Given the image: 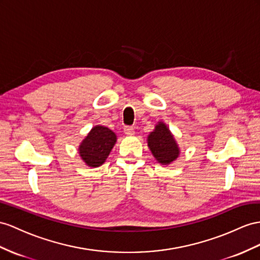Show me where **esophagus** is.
Returning a JSON list of instances; mask_svg holds the SVG:
<instances>
[{"instance_id": "obj_1", "label": "esophagus", "mask_w": 260, "mask_h": 260, "mask_svg": "<svg viewBox=\"0 0 260 260\" xmlns=\"http://www.w3.org/2000/svg\"><path fill=\"white\" fill-rule=\"evenodd\" d=\"M124 133H125L126 135L132 136V135L135 134V131H134V128L131 127V126H125V127H124Z\"/></svg>"}]
</instances>
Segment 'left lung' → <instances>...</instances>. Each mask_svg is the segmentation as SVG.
Masks as SVG:
<instances>
[{
    "label": "left lung",
    "mask_w": 260,
    "mask_h": 260,
    "mask_svg": "<svg viewBox=\"0 0 260 260\" xmlns=\"http://www.w3.org/2000/svg\"><path fill=\"white\" fill-rule=\"evenodd\" d=\"M148 147L152 156L161 165H170L180 155V148L166 123L159 121L155 129L147 137Z\"/></svg>",
    "instance_id": "obj_1"
}]
</instances>
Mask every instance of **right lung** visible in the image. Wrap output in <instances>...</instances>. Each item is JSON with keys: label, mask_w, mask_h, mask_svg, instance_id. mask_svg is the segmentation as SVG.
I'll return each mask as SVG.
<instances>
[{"label": "right lung", "mask_w": 260, "mask_h": 260, "mask_svg": "<svg viewBox=\"0 0 260 260\" xmlns=\"http://www.w3.org/2000/svg\"><path fill=\"white\" fill-rule=\"evenodd\" d=\"M116 141L114 132L105 126L95 125L80 143L78 152L86 166L96 168L105 162Z\"/></svg>", "instance_id": "obj_1"}]
</instances>
